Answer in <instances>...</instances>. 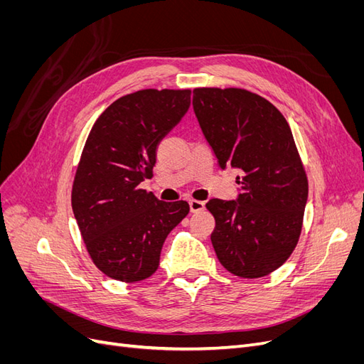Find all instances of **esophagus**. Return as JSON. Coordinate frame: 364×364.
Here are the masks:
<instances>
[{
    "mask_svg": "<svg viewBox=\"0 0 364 364\" xmlns=\"http://www.w3.org/2000/svg\"><path fill=\"white\" fill-rule=\"evenodd\" d=\"M190 209H191V213H199V211H203V209H205V202L191 199V200H190Z\"/></svg>",
    "mask_w": 364,
    "mask_h": 364,
    "instance_id": "esophagus-1",
    "label": "esophagus"
}]
</instances>
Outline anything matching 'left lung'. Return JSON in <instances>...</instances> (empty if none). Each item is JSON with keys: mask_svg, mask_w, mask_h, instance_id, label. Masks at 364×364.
Segmentation results:
<instances>
[{"mask_svg": "<svg viewBox=\"0 0 364 364\" xmlns=\"http://www.w3.org/2000/svg\"><path fill=\"white\" fill-rule=\"evenodd\" d=\"M193 107L220 168L240 171L235 200L206 203L222 266L240 278L281 267L299 241L308 181L284 115L240 87H196Z\"/></svg>", "mask_w": 364, "mask_h": 364, "instance_id": "1", "label": "left lung"}]
</instances>
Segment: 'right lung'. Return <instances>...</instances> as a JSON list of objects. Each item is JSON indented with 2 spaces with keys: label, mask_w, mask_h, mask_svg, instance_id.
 <instances>
[{
  "label": "right lung",
  "mask_w": 364,
  "mask_h": 364,
  "mask_svg": "<svg viewBox=\"0 0 364 364\" xmlns=\"http://www.w3.org/2000/svg\"><path fill=\"white\" fill-rule=\"evenodd\" d=\"M191 105L190 90H142L118 98L94 123L73 183V211L95 266L136 282L156 272L165 238L190 213L139 185L151 178L162 138Z\"/></svg>",
  "instance_id": "obj_1"
}]
</instances>
